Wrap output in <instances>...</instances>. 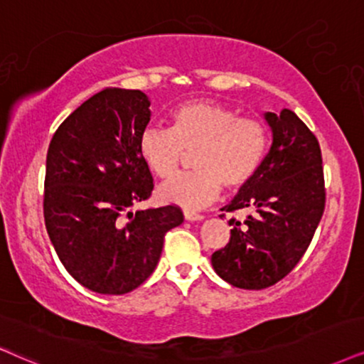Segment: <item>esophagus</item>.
I'll return each instance as SVG.
<instances>
[{
	"mask_svg": "<svg viewBox=\"0 0 364 364\" xmlns=\"http://www.w3.org/2000/svg\"><path fill=\"white\" fill-rule=\"evenodd\" d=\"M183 215H185V218L188 220V222H200V220H203V215L196 213V211H193V210H185L183 211Z\"/></svg>",
	"mask_w": 364,
	"mask_h": 364,
	"instance_id": "1",
	"label": "esophagus"
}]
</instances>
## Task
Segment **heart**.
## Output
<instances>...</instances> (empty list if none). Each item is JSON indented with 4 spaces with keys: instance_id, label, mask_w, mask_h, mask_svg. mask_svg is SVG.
<instances>
[{
    "instance_id": "b5f03b06",
    "label": "heart",
    "mask_w": 364,
    "mask_h": 364,
    "mask_svg": "<svg viewBox=\"0 0 364 364\" xmlns=\"http://www.w3.org/2000/svg\"><path fill=\"white\" fill-rule=\"evenodd\" d=\"M269 129L259 119L238 117L233 109L211 100L178 105L169 129L148 127L139 137L142 161L158 178H169L193 156L196 171L161 185L166 203L198 208L213 201L222 186L237 191L254 179L269 151Z\"/></svg>"
}]
</instances>
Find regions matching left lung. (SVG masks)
Instances as JSON below:
<instances>
[{"label":"left lung","mask_w":364,"mask_h":364,"mask_svg":"<svg viewBox=\"0 0 364 364\" xmlns=\"http://www.w3.org/2000/svg\"><path fill=\"white\" fill-rule=\"evenodd\" d=\"M272 146L257 174L222 211L250 210L230 220V240L211 255L215 272L233 287L260 291L299 264L324 213L321 148L292 110L264 114ZM225 216V215H222Z\"/></svg>","instance_id":"obj_1"}]
</instances>
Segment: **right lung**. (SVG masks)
Instances as JSON below:
<instances>
[{
  "label": "right lung",
  "mask_w": 364,
  "mask_h": 364,
  "mask_svg": "<svg viewBox=\"0 0 364 364\" xmlns=\"http://www.w3.org/2000/svg\"><path fill=\"white\" fill-rule=\"evenodd\" d=\"M149 105L144 92L109 87L73 110L50 141L45 227L67 272L92 292L139 287L158 265L168 230L183 223L176 205L131 211L154 186L139 154Z\"/></svg>",
  "instance_id": "1"
}]
</instances>
